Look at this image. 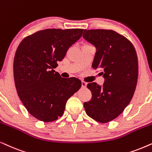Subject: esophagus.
Instances as JSON below:
<instances>
[{
	"instance_id": "esophagus-1",
	"label": "esophagus",
	"mask_w": 152,
	"mask_h": 152,
	"mask_svg": "<svg viewBox=\"0 0 152 152\" xmlns=\"http://www.w3.org/2000/svg\"><path fill=\"white\" fill-rule=\"evenodd\" d=\"M81 86H82L83 88H86V86H87V83H86V82L82 81V82H81Z\"/></svg>"
}]
</instances>
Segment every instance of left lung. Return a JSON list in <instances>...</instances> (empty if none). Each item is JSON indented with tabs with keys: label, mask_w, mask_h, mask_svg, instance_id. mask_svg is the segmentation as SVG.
<instances>
[{
	"label": "left lung",
	"mask_w": 152,
	"mask_h": 152,
	"mask_svg": "<svg viewBox=\"0 0 152 152\" xmlns=\"http://www.w3.org/2000/svg\"><path fill=\"white\" fill-rule=\"evenodd\" d=\"M83 37L96 47L92 67L105 78L102 87L88 83L92 99L84 103L87 115L100 123L115 120L128 106L134 94L138 61L133 44L112 30H85Z\"/></svg>",
	"instance_id": "left-lung-1"
}]
</instances>
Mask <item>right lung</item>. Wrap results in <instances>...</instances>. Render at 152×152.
I'll return each instance as SVG.
<instances>
[{
  "instance_id": "1",
  "label": "right lung",
  "mask_w": 152,
  "mask_h": 152,
  "mask_svg": "<svg viewBox=\"0 0 152 152\" xmlns=\"http://www.w3.org/2000/svg\"><path fill=\"white\" fill-rule=\"evenodd\" d=\"M83 29L49 28L21 42L13 64L14 79L19 99L28 112L44 122L58 120L66 101L79 90L81 81L64 78L53 69L82 36Z\"/></svg>"
}]
</instances>
